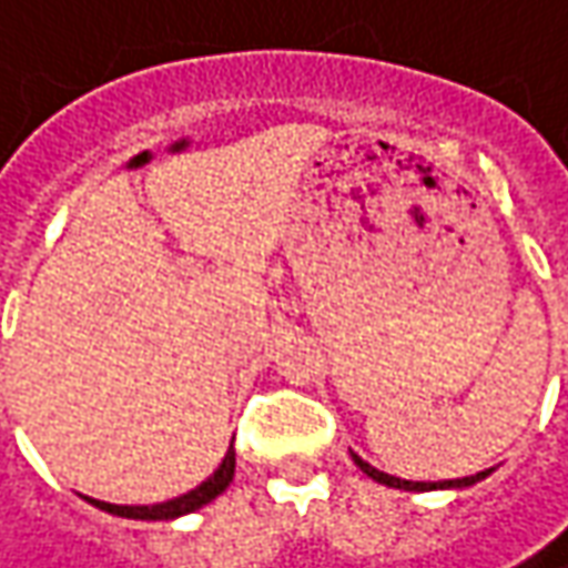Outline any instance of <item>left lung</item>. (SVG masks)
Instances as JSON below:
<instances>
[{
    "instance_id": "1",
    "label": "left lung",
    "mask_w": 568,
    "mask_h": 568,
    "mask_svg": "<svg viewBox=\"0 0 568 568\" xmlns=\"http://www.w3.org/2000/svg\"><path fill=\"white\" fill-rule=\"evenodd\" d=\"M356 460V467L365 474V477H372L375 483H384V486H394V489H407V493H423V489H464V486H474V483H480L489 477V470H480L477 477H460V480H438V483H413V480H400V477H390V474H384L378 467H372L368 460H362L358 455H353Z\"/></svg>"
}]
</instances>
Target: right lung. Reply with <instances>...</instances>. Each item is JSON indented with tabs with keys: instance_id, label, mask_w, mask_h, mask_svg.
<instances>
[{
	"instance_id": "right-lung-1",
	"label": "right lung",
	"mask_w": 568,
	"mask_h": 568,
	"mask_svg": "<svg viewBox=\"0 0 568 568\" xmlns=\"http://www.w3.org/2000/svg\"><path fill=\"white\" fill-rule=\"evenodd\" d=\"M232 480H235V448L229 445V452L222 457L219 470L212 474L210 480H203L196 489H190V493L178 496V499H168V503H161V506H111V503H98V499H91V503L101 508V511L120 515V518H136V521H174V518H181V515H190V511H196V508L210 506L215 496H222V493L229 489V483Z\"/></svg>"
}]
</instances>
